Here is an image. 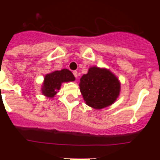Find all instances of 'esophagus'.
<instances>
[{"instance_id": "obj_1", "label": "esophagus", "mask_w": 160, "mask_h": 160, "mask_svg": "<svg viewBox=\"0 0 160 160\" xmlns=\"http://www.w3.org/2000/svg\"><path fill=\"white\" fill-rule=\"evenodd\" d=\"M72 73H73L74 77H75L76 78H77V76H78V72H77V71H73V72H72Z\"/></svg>"}]
</instances>
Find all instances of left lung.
<instances>
[{
	"label": "left lung",
	"instance_id": "left-lung-1",
	"mask_svg": "<svg viewBox=\"0 0 160 160\" xmlns=\"http://www.w3.org/2000/svg\"><path fill=\"white\" fill-rule=\"evenodd\" d=\"M80 80L79 87L85 103L97 110L109 107L120 95V80L108 69L90 67Z\"/></svg>",
	"mask_w": 160,
	"mask_h": 160
}]
</instances>
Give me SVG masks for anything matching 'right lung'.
I'll list each match as a JSON object with an SVG mask.
<instances>
[{"instance_id":"1","label":"right lung","mask_w":160,"mask_h":160,"mask_svg":"<svg viewBox=\"0 0 160 160\" xmlns=\"http://www.w3.org/2000/svg\"><path fill=\"white\" fill-rule=\"evenodd\" d=\"M75 80L73 74L68 69L55 70L47 73L44 77L41 91L46 98H52L60 90L62 83L72 82Z\"/></svg>"}]
</instances>
